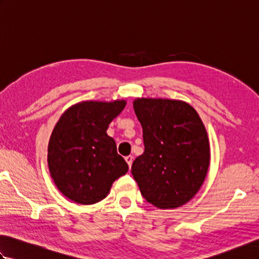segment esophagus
<instances>
[{"label": "esophagus", "mask_w": 259, "mask_h": 259, "mask_svg": "<svg viewBox=\"0 0 259 259\" xmlns=\"http://www.w3.org/2000/svg\"><path fill=\"white\" fill-rule=\"evenodd\" d=\"M124 159H125L126 163H128V166L131 167V164H133V161H134V157L133 156H126Z\"/></svg>", "instance_id": "obj_1"}]
</instances>
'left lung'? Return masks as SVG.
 <instances>
[{"mask_svg":"<svg viewBox=\"0 0 259 259\" xmlns=\"http://www.w3.org/2000/svg\"><path fill=\"white\" fill-rule=\"evenodd\" d=\"M137 118L144 133L145 151L131 167L145 199L171 209L199 191L210 162L205 125L189 103L172 99L137 98Z\"/></svg>","mask_w":259,"mask_h":259,"instance_id":"1","label":"left lung"}]
</instances>
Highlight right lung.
Instances as JSON below:
<instances>
[{
    "instance_id": "right-lung-1",
    "label": "right lung",
    "mask_w": 259,
    "mask_h": 259,
    "mask_svg": "<svg viewBox=\"0 0 259 259\" xmlns=\"http://www.w3.org/2000/svg\"><path fill=\"white\" fill-rule=\"evenodd\" d=\"M125 100L82 101L60 117L49 140L48 166L57 188L76 203L92 205L104 199L111 186L128 171L118 155L110 122Z\"/></svg>"
}]
</instances>
